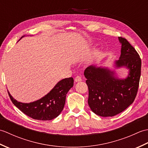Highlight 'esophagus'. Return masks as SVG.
I'll return each instance as SVG.
<instances>
[{"mask_svg":"<svg viewBox=\"0 0 148 148\" xmlns=\"http://www.w3.org/2000/svg\"><path fill=\"white\" fill-rule=\"evenodd\" d=\"M82 79H81V77L79 76H77L76 77H75V81L76 82H79V81H81Z\"/></svg>","mask_w":148,"mask_h":148,"instance_id":"esophagus-1","label":"esophagus"}]
</instances>
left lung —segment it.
<instances>
[{"instance_id":"8db88e82","label":"left lung","mask_w":148,"mask_h":148,"mask_svg":"<svg viewBox=\"0 0 148 148\" xmlns=\"http://www.w3.org/2000/svg\"><path fill=\"white\" fill-rule=\"evenodd\" d=\"M121 44V55L115 62L116 67H125L129 69L125 79H118L113 71L108 68L91 65L84 72L88 87V103L96 114L108 117L123 112L134 101L141 72L139 55L128 40L118 37Z\"/></svg>"}]
</instances>
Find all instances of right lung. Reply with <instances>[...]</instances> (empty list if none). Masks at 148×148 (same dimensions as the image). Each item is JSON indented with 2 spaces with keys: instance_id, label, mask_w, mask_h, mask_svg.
Instances as JSON below:
<instances>
[{
  "instance_id": "right-lung-1",
  "label": "right lung",
  "mask_w": 148,
  "mask_h": 148,
  "mask_svg": "<svg viewBox=\"0 0 148 148\" xmlns=\"http://www.w3.org/2000/svg\"><path fill=\"white\" fill-rule=\"evenodd\" d=\"M73 84L72 77L63 79L45 97L30 103L18 102L8 92L13 104L24 114L33 119L46 121L54 119L60 114L64 108L66 95Z\"/></svg>"
}]
</instances>
